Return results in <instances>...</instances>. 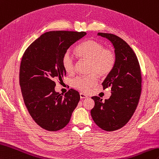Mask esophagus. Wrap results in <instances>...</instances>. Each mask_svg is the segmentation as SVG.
Returning <instances> with one entry per match:
<instances>
[{"label": "esophagus", "mask_w": 159, "mask_h": 159, "mask_svg": "<svg viewBox=\"0 0 159 159\" xmlns=\"http://www.w3.org/2000/svg\"><path fill=\"white\" fill-rule=\"evenodd\" d=\"M80 98L81 99L87 98V95H85V94L83 93H80Z\"/></svg>", "instance_id": "esophagus-1"}]
</instances>
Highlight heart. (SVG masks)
<instances>
[{
	"mask_svg": "<svg viewBox=\"0 0 159 159\" xmlns=\"http://www.w3.org/2000/svg\"><path fill=\"white\" fill-rule=\"evenodd\" d=\"M76 53L83 60L90 61L89 73H95L98 76L104 77L112 71L116 61L114 51L104 49L102 43L94 40H87L76 47ZM62 66L68 73H72L75 69V60L69 51L62 57ZM97 82V77L94 75L87 76H78L73 79L72 85L82 91H87Z\"/></svg>",
	"mask_w": 159,
	"mask_h": 159,
	"instance_id": "heart-1",
	"label": "heart"
}]
</instances>
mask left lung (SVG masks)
<instances>
[{"label": "left lung", "mask_w": 159, "mask_h": 159, "mask_svg": "<svg viewBox=\"0 0 159 159\" xmlns=\"http://www.w3.org/2000/svg\"><path fill=\"white\" fill-rule=\"evenodd\" d=\"M98 35L111 42L116 61L102 83L104 89L111 87V95L105 102L92 97L95 106L91 114L99 127L112 131L126 125L137 108L141 94V70L137 56L125 40L108 33L98 32Z\"/></svg>", "instance_id": "left-lung-1"}]
</instances>
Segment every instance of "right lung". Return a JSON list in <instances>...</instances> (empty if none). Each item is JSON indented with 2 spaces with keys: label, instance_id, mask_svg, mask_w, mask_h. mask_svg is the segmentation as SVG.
<instances>
[{
  "label": "right lung",
  "instance_id": "1",
  "mask_svg": "<svg viewBox=\"0 0 159 159\" xmlns=\"http://www.w3.org/2000/svg\"><path fill=\"white\" fill-rule=\"evenodd\" d=\"M86 34L73 31L45 32L28 47L22 57V96L30 116L44 129L55 131L66 127L78 105L79 92L70 89L61 95L55 90L54 80L66 75L61 64L63 55Z\"/></svg>",
  "mask_w": 159,
  "mask_h": 159
}]
</instances>
